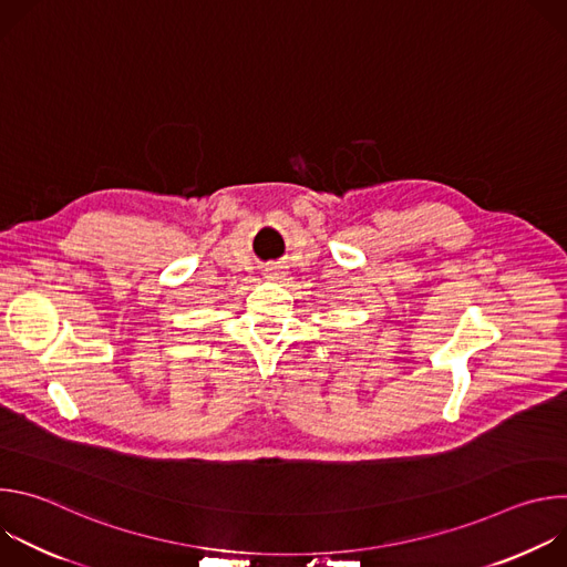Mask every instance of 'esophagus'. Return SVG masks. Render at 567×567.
<instances>
[{
	"instance_id": "1",
	"label": "esophagus",
	"mask_w": 567,
	"mask_h": 567,
	"mask_svg": "<svg viewBox=\"0 0 567 567\" xmlns=\"http://www.w3.org/2000/svg\"><path fill=\"white\" fill-rule=\"evenodd\" d=\"M265 274H267V278H274V280H276V278H280V276H282V271H280V267H276V265H271V267H267V269H265Z\"/></svg>"
}]
</instances>
